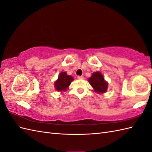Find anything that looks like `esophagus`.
<instances>
[{
    "mask_svg": "<svg viewBox=\"0 0 152 152\" xmlns=\"http://www.w3.org/2000/svg\"><path fill=\"white\" fill-rule=\"evenodd\" d=\"M77 78H78V80H83L84 79V77H83V76H79L77 77Z\"/></svg>",
    "mask_w": 152,
    "mask_h": 152,
    "instance_id": "1",
    "label": "esophagus"
}]
</instances>
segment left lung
<instances>
[{"label": "left lung", "mask_w": 152, "mask_h": 152, "mask_svg": "<svg viewBox=\"0 0 152 152\" xmlns=\"http://www.w3.org/2000/svg\"><path fill=\"white\" fill-rule=\"evenodd\" d=\"M88 81L93 89V91L99 94H102L107 91L108 83L104 80V77L101 72L96 71L92 74Z\"/></svg>", "instance_id": "8db88e82"}]
</instances>
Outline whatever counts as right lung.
I'll return each instance as SVG.
<instances>
[{
	"instance_id": "1",
	"label": "right lung",
	"mask_w": 152,
	"mask_h": 152,
	"mask_svg": "<svg viewBox=\"0 0 152 152\" xmlns=\"http://www.w3.org/2000/svg\"><path fill=\"white\" fill-rule=\"evenodd\" d=\"M73 80L74 78L72 76L68 75L66 72H61L58 76L57 80L54 82L55 88L59 92L66 91Z\"/></svg>"
}]
</instances>
